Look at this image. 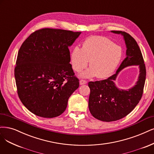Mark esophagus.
<instances>
[{
	"label": "esophagus",
	"mask_w": 154,
	"mask_h": 154,
	"mask_svg": "<svg viewBox=\"0 0 154 154\" xmlns=\"http://www.w3.org/2000/svg\"><path fill=\"white\" fill-rule=\"evenodd\" d=\"M87 82L86 80H85V79H81L80 81H79V84L80 85H84V84H86Z\"/></svg>",
	"instance_id": "34e87169"
}]
</instances>
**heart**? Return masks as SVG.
Returning a JSON list of instances; mask_svg holds the SVG:
<instances>
[{"label": "heart", "instance_id": "1", "mask_svg": "<svg viewBox=\"0 0 154 154\" xmlns=\"http://www.w3.org/2000/svg\"><path fill=\"white\" fill-rule=\"evenodd\" d=\"M122 57V50L110 39L101 36H92L83 43L82 48H74L71 55L74 71L79 72L85 69L89 60L90 66L82 76L90 78L96 75L99 78L111 76L119 66Z\"/></svg>", "mask_w": 154, "mask_h": 154}]
</instances>
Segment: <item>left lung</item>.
<instances>
[{"instance_id":"left-lung-1","label":"left lung","mask_w":154,"mask_h":154,"mask_svg":"<svg viewBox=\"0 0 154 154\" xmlns=\"http://www.w3.org/2000/svg\"><path fill=\"white\" fill-rule=\"evenodd\" d=\"M124 35L127 46L126 57L122 62L116 73L104 80L90 82L91 89L88 99L90 112L94 118L103 122H113L125 117L134 109L141 99L146 79V67L140 47L128 33L113 30ZM138 65L140 73L137 85L128 91L120 90L113 82L123 68Z\"/></svg>"}]
</instances>
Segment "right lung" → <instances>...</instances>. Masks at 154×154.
I'll return each instance as SVG.
<instances>
[{"label": "right lung", "mask_w": 154, "mask_h": 154, "mask_svg": "<svg viewBox=\"0 0 154 154\" xmlns=\"http://www.w3.org/2000/svg\"><path fill=\"white\" fill-rule=\"evenodd\" d=\"M80 34L44 28L32 33L21 46L14 67L17 93L34 115L44 118L60 115L79 87L69 63V46Z\"/></svg>", "instance_id": "add662e5"}]
</instances>
